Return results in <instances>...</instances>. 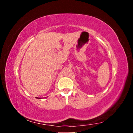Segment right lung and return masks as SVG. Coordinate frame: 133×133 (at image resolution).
<instances>
[{
	"label": "right lung",
	"instance_id": "add662e5",
	"mask_svg": "<svg viewBox=\"0 0 133 133\" xmlns=\"http://www.w3.org/2000/svg\"><path fill=\"white\" fill-rule=\"evenodd\" d=\"M37 99H42V98H39V97H37Z\"/></svg>",
	"mask_w": 133,
	"mask_h": 133
}]
</instances>
